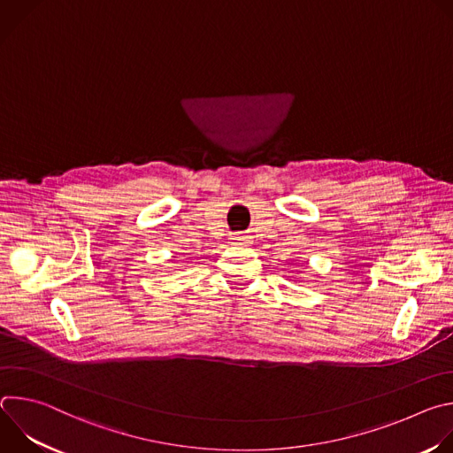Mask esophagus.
<instances>
[{
	"label": "esophagus",
	"instance_id": "34e87169",
	"mask_svg": "<svg viewBox=\"0 0 453 453\" xmlns=\"http://www.w3.org/2000/svg\"><path fill=\"white\" fill-rule=\"evenodd\" d=\"M231 240H233V243H234V245H247V243H249V236L240 234V233H238V234H234Z\"/></svg>",
	"mask_w": 453,
	"mask_h": 453
}]
</instances>
